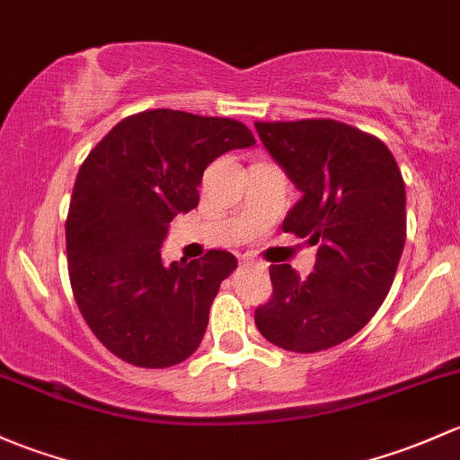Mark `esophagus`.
<instances>
[{"label": "esophagus", "instance_id": "34e87169", "mask_svg": "<svg viewBox=\"0 0 460 460\" xmlns=\"http://www.w3.org/2000/svg\"><path fill=\"white\" fill-rule=\"evenodd\" d=\"M243 267H255V269H267V264L260 262V260H253V258H243Z\"/></svg>", "mask_w": 460, "mask_h": 460}]
</instances>
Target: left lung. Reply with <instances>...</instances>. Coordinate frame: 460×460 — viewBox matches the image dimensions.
Instances as JSON below:
<instances>
[{"label": "left lung", "instance_id": "8db88e82", "mask_svg": "<svg viewBox=\"0 0 460 460\" xmlns=\"http://www.w3.org/2000/svg\"><path fill=\"white\" fill-rule=\"evenodd\" d=\"M302 198L282 229L317 244L313 273L270 264L273 297L255 311L270 344L319 352L350 340L379 311L405 244V185L379 138L332 119L255 123Z\"/></svg>", "mask_w": 460, "mask_h": 460}]
</instances>
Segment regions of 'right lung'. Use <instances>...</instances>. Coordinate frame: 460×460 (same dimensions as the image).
<instances>
[{
  "instance_id": "obj_1",
  "label": "right lung",
  "mask_w": 460,
  "mask_h": 460,
  "mask_svg": "<svg viewBox=\"0 0 460 460\" xmlns=\"http://www.w3.org/2000/svg\"><path fill=\"white\" fill-rule=\"evenodd\" d=\"M255 145L234 119L149 110L116 123L76 173L66 220L72 293L90 331L119 359L167 368L196 352L229 251L161 258L169 222L198 207L205 169Z\"/></svg>"
}]
</instances>
